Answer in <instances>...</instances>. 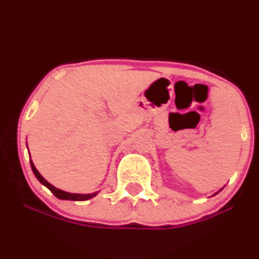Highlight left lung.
Listing matches in <instances>:
<instances>
[{"mask_svg": "<svg viewBox=\"0 0 259 259\" xmlns=\"http://www.w3.org/2000/svg\"><path fill=\"white\" fill-rule=\"evenodd\" d=\"M217 194H218V192H217ZM214 195H215V194H214Z\"/></svg>", "mask_w": 259, "mask_h": 259, "instance_id": "obj_1", "label": "left lung"}]
</instances>
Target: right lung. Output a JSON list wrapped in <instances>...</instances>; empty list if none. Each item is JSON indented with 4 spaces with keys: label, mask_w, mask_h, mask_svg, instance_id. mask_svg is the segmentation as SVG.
Segmentation results:
<instances>
[{
    "label": "right lung",
    "mask_w": 259,
    "mask_h": 259,
    "mask_svg": "<svg viewBox=\"0 0 259 259\" xmlns=\"http://www.w3.org/2000/svg\"><path fill=\"white\" fill-rule=\"evenodd\" d=\"M28 146V145H26ZM30 156V154H29ZM30 165H31V169L32 171H34L35 177L37 178V180L40 181L41 184H42L44 186H46L47 189L50 190V191L52 192L53 195L56 196V197L59 198V200H69V201H86V200H90V198L95 197L97 194H99V191L97 192H94V194H70V192H67V191H63V190H59L57 187H55L52 185V184H50L49 181H47L45 178H42V175L37 171V169L35 168L34 163H32V160H30Z\"/></svg>",
    "instance_id": "1"
}]
</instances>
